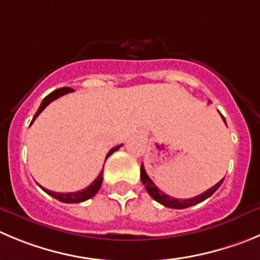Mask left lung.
<instances>
[{
    "instance_id": "left-lung-1",
    "label": "left lung",
    "mask_w": 260,
    "mask_h": 260,
    "mask_svg": "<svg viewBox=\"0 0 260 260\" xmlns=\"http://www.w3.org/2000/svg\"><path fill=\"white\" fill-rule=\"evenodd\" d=\"M220 116H222V114H220ZM222 118H223V121L225 122V120L223 116H222ZM225 125H227V123H225ZM140 179H142V183L144 184L147 192H148L149 196H151L152 199L156 200L157 202H159L161 205H164V206H166V208H170V209H185V208H189V206H193V205H197V204H200V202L205 201V200L209 199V197H210L211 194H213L214 192H215V190L218 189L220 185H222L223 180H224V179H222L220 182L216 183L214 187L209 188L206 192L199 194V196L192 197V199H187V200H180V199H174V197L164 193L162 190H159L158 188L156 187V184H154V183L149 179L148 175H147L143 164H142V166H140Z\"/></svg>"
}]
</instances>
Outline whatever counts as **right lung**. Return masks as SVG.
<instances>
[{
    "instance_id": "add662e5",
    "label": "right lung",
    "mask_w": 260,
    "mask_h": 260,
    "mask_svg": "<svg viewBox=\"0 0 260 260\" xmlns=\"http://www.w3.org/2000/svg\"><path fill=\"white\" fill-rule=\"evenodd\" d=\"M72 91H73V90L71 89V87H61V89H56V90H54V91H52V92H50V94L47 95L46 98H45L44 101H42L41 106H40L38 111L36 112L35 117H33L32 122H30V123H33V121L36 120V117H37L38 114L41 113V112L44 111V109L46 108V107L49 106V104L51 103L52 101H55V99H58V98L63 96V95L68 94V92H72ZM121 146H122V144H120V146L113 147V148H112L111 151H109L108 153H107L106 159L108 158V157L111 156V154L113 153V152L117 151V149L120 148ZM102 182H103V170L101 171V174L98 175L96 179H95L94 182H92L91 184L89 185V187H86V188H85V189H82V190H78V192H70V193H59V192H52V190L46 189V188L41 187V185H40V187H41L42 189H44L47 194L52 196V197H54V199L59 200V201L66 202V204H78V202L86 201V200H89V199H91V197H94L95 194H96L98 190H99V188H101Z\"/></svg>"
}]
</instances>
